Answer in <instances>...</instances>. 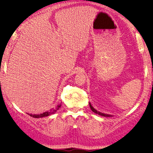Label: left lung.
Masks as SVG:
<instances>
[{"instance_id": "1", "label": "left lung", "mask_w": 153, "mask_h": 153, "mask_svg": "<svg viewBox=\"0 0 153 153\" xmlns=\"http://www.w3.org/2000/svg\"><path fill=\"white\" fill-rule=\"evenodd\" d=\"M89 104H90V109H91V110L93 112V113H97V114L100 115V116H102V117H112L111 115L106 114V113H100V112L97 111V109H94V108L93 107V106H92V105H91V104H90V103H89Z\"/></svg>"}]
</instances>
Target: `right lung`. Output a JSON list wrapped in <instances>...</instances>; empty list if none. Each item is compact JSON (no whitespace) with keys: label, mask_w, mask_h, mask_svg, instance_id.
<instances>
[{"label":"right lung","mask_w":153,"mask_h":153,"mask_svg":"<svg viewBox=\"0 0 153 153\" xmlns=\"http://www.w3.org/2000/svg\"><path fill=\"white\" fill-rule=\"evenodd\" d=\"M61 106V105L60 104H58L57 106H56V107L54 108V109H51V110H50V111H47V112H44V113H40V114H28L30 115V117H33V118H41V117H48V116H51V115L53 114L54 113H56V111H57L58 109H59V108Z\"/></svg>","instance_id":"right-lung-1"}]
</instances>
